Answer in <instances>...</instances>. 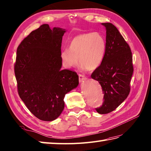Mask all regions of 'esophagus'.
I'll use <instances>...</instances> for the list:
<instances>
[{
  "label": "esophagus",
  "mask_w": 151,
  "mask_h": 151,
  "mask_svg": "<svg viewBox=\"0 0 151 151\" xmlns=\"http://www.w3.org/2000/svg\"><path fill=\"white\" fill-rule=\"evenodd\" d=\"M78 76H79V82H80V83L83 82V81H85V80L87 79L86 77L83 75L80 74Z\"/></svg>",
  "instance_id": "obj_1"
}]
</instances>
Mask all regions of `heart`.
<instances>
[{"label":"heart","instance_id":"b5f03b06","mask_svg":"<svg viewBox=\"0 0 151 151\" xmlns=\"http://www.w3.org/2000/svg\"><path fill=\"white\" fill-rule=\"evenodd\" d=\"M106 52V41L98 32L80 34L71 40L69 50L60 52L61 60L65 68H71L79 62L87 70L96 69L102 63Z\"/></svg>","mask_w":151,"mask_h":151}]
</instances>
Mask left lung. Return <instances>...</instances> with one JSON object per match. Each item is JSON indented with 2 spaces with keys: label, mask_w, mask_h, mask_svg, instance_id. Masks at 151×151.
<instances>
[{
  "label": "left lung",
  "mask_w": 151,
  "mask_h": 151,
  "mask_svg": "<svg viewBox=\"0 0 151 151\" xmlns=\"http://www.w3.org/2000/svg\"><path fill=\"white\" fill-rule=\"evenodd\" d=\"M101 25L106 29V55L91 78L99 82L102 88L103 105L96 110L104 114L115 110L127 99L134 69L130 47L117 28L109 22Z\"/></svg>",
  "instance_id": "obj_1"
}]
</instances>
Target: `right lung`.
<instances>
[{"instance_id":"obj_1","label":"right lung","mask_w":151,"mask_h":151,"mask_svg":"<svg viewBox=\"0 0 151 151\" xmlns=\"http://www.w3.org/2000/svg\"><path fill=\"white\" fill-rule=\"evenodd\" d=\"M65 29L43 24L21 42L17 50L15 74L19 96L34 116L53 121L64 109V99L78 86L74 71L61 69Z\"/></svg>"}]
</instances>
